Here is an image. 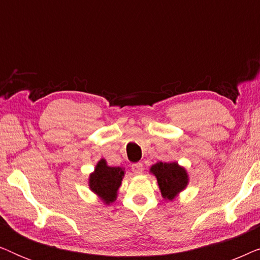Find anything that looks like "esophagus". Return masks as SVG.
I'll use <instances>...</instances> for the list:
<instances>
[{"label": "esophagus", "instance_id": "34e87169", "mask_svg": "<svg viewBox=\"0 0 260 260\" xmlns=\"http://www.w3.org/2000/svg\"><path fill=\"white\" fill-rule=\"evenodd\" d=\"M131 169H133V172L135 174H142L144 170L143 165H142V163H135V165L131 166Z\"/></svg>", "mask_w": 260, "mask_h": 260}]
</instances>
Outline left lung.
Wrapping results in <instances>:
<instances>
[{
	"instance_id": "1",
	"label": "left lung",
	"mask_w": 260,
	"mask_h": 260,
	"mask_svg": "<svg viewBox=\"0 0 260 260\" xmlns=\"http://www.w3.org/2000/svg\"><path fill=\"white\" fill-rule=\"evenodd\" d=\"M151 173L157 179L163 198L173 200L177 193L184 189L188 183V175L176 162H158L151 167Z\"/></svg>"
}]
</instances>
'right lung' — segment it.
<instances>
[{"mask_svg": "<svg viewBox=\"0 0 260 260\" xmlns=\"http://www.w3.org/2000/svg\"><path fill=\"white\" fill-rule=\"evenodd\" d=\"M123 176L124 172L120 167H109L105 159H101L94 173L90 175V187L106 204H110L116 200L117 189L122 183Z\"/></svg>", "mask_w": 260, "mask_h": 260, "instance_id": "1", "label": "right lung"}]
</instances>
